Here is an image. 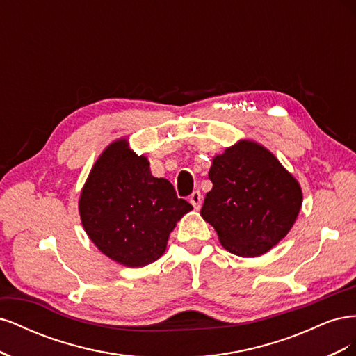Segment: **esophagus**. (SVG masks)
Returning <instances> with one entry per match:
<instances>
[{
	"label": "esophagus",
	"mask_w": 356,
	"mask_h": 356,
	"mask_svg": "<svg viewBox=\"0 0 356 356\" xmlns=\"http://www.w3.org/2000/svg\"><path fill=\"white\" fill-rule=\"evenodd\" d=\"M202 200H203V196H202V193L197 191V190L193 191L190 195V203L193 204V208H195V209H200Z\"/></svg>",
	"instance_id": "obj_1"
}]
</instances>
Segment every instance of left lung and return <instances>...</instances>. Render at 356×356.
Masks as SVG:
<instances>
[{
    "label": "left lung",
    "mask_w": 356,
    "mask_h": 356,
    "mask_svg": "<svg viewBox=\"0 0 356 356\" xmlns=\"http://www.w3.org/2000/svg\"><path fill=\"white\" fill-rule=\"evenodd\" d=\"M209 179L200 215L232 254L263 255L293 227L303 200L300 184L264 147L239 141L227 148L213 157Z\"/></svg>",
    "instance_id": "1"
}]
</instances>
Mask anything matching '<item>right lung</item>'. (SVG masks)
Masks as SVG:
<instances>
[{"instance_id":"add662e5","label":"right lung","mask_w":356,"mask_h":356,"mask_svg":"<svg viewBox=\"0 0 356 356\" xmlns=\"http://www.w3.org/2000/svg\"><path fill=\"white\" fill-rule=\"evenodd\" d=\"M79 207L92 242L127 267H143L160 258L177 221L193 209L168 179L152 175L148 160L129 149L126 139L101 154Z\"/></svg>"}]
</instances>
